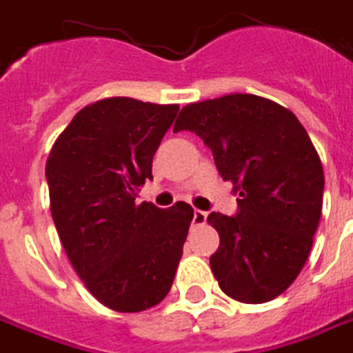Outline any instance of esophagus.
Wrapping results in <instances>:
<instances>
[{"mask_svg": "<svg viewBox=\"0 0 353 353\" xmlns=\"http://www.w3.org/2000/svg\"><path fill=\"white\" fill-rule=\"evenodd\" d=\"M206 217H208L206 212L195 210V212H193V225H204V223H206Z\"/></svg>", "mask_w": 353, "mask_h": 353, "instance_id": "34e87169", "label": "esophagus"}]
</instances>
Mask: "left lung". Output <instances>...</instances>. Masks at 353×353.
<instances>
[{
	"instance_id": "8db88e82",
	"label": "left lung",
	"mask_w": 353,
	"mask_h": 353,
	"mask_svg": "<svg viewBox=\"0 0 353 353\" xmlns=\"http://www.w3.org/2000/svg\"><path fill=\"white\" fill-rule=\"evenodd\" d=\"M180 130L212 149L239 193L234 217L208 215L221 237L210 258L219 288L245 304L274 300L300 274L322 214L324 171L305 128L274 101L230 94L184 106Z\"/></svg>"
}]
</instances>
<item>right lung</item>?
Instances as JSON below:
<instances>
[{"label": "right lung", "instance_id": "right-lung-1", "mask_svg": "<svg viewBox=\"0 0 353 353\" xmlns=\"http://www.w3.org/2000/svg\"><path fill=\"white\" fill-rule=\"evenodd\" d=\"M179 105L108 97L77 112L46 163L51 217L79 278L101 304L138 313L173 285L193 208L136 204Z\"/></svg>", "mask_w": 353, "mask_h": 353}]
</instances>
